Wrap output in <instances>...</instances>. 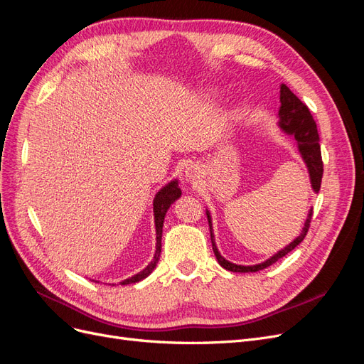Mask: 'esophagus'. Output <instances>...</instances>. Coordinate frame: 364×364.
Wrapping results in <instances>:
<instances>
[{"instance_id":"obj_1","label":"esophagus","mask_w":364,"mask_h":364,"mask_svg":"<svg viewBox=\"0 0 364 364\" xmlns=\"http://www.w3.org/2000/svg\"><path fill=\"white\" fill-rule=\"evenodd\" d=\"M183 176H185V181H186V182L194 183L197 179H199V176H200L199 167H197V165H194V164L188 165V167L185 168V173H183Z\"/></svg>"}]
</instances>
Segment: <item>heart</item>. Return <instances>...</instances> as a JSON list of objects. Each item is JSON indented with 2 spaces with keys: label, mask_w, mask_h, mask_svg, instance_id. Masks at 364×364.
Segmentation results:
<instances>
[{
  "label": "heart",
  "mask_w": 364,
  "mask_h": 364,
  "mask_svg": "<svg viewBox=\"0 0 364 364\" xmlns=\"http://www.w3.org/2000/svg\"><path fill=\"white\" fill-rule=\"evenodd\" d=\"M213 94H214V92H213Z\"/></svg>",
  "instance_id": "b5f03b06"
}]
</instances>
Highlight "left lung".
Masks as SVG:
<instances>
[{"label": "left lung", "mask_w": 364, "mask_h": 364, "mask_svg": "<svg viewBox=\"0 0 364 364\" xmlns=\"http://www.w3.org/2000/svg\"><path fill=\"white\" fill-rule=\"evenodd\" d=\"M281 106L278 112V126L279 129L290 136L294 138L297 150H299L302 161L306 165L308 176H310V183L313 191L317 194L321 190V182H322V174H323V164H322V155H321V144H318V134H317V126L313 119V115L308 111V107L297 98L290 90L289 86L281 85ZM206 217L209 223V230H211V243L214 255L218 261L220 266L229 272H237V273H249V272H258L272 266L273 262H277L279 258L287 255L297 245L302 243L305 238L308 228H310V222L313 217V208L306 214V218L304 222V228L301 234L297 235L290 245L285 246L284 249L278 250L274 255H272L269 259L262 261L259 264H253V266H241V264H234L228 261L220 255V252L215 245L214 238V230H213V218L211 214L206 209Z\"/></svg>", "instance_id": "obj_1"}]
</instances>
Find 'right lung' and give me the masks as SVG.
Wrapping results in <instances>:
<instances>
[{
  "mask_svg": "<svg viewBox=\"0 0 364 364\" xmlns=\"http://www.w3.org/2000/svg\"><path fill=\"white\" fill-rule=\"evenodd\" d=\"M182 196V191L179 188V181L173 179L171 182H168L167 185H164L162 188L156 193L155 199H153V215H155V228H156V250H155V257L150 261L149 266L146 269H142L139 273L134 274L132 278H127L124 281H121V285H127V284H134V282H139L144 278H147L149 274L155 270L156 264L159 261L161 257V240H162V226H164V218L165 214H167L168 208L171 206V203H174L176 200L179 199Z\"/></svg>",
  "mask_w": 364,
  "mask_h": 364,
  "instance_id": "1",
  "label": "right lung"
}]
</instances>
